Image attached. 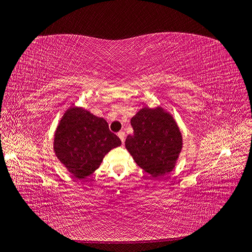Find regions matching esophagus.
Masks as SVG:
<instances>
[{
  "instance_id": "obj_1",
  "label": "esophagus",
  "mask_w": 252,
  "mask_h": 252,
  "mask_svg": "<svg viewBox=\"0 0 252 252\" xmlns=\"http://www.w3.org/2000/svg\"><path fill=\"white\" fill-rule=\"evenodd\" d=\"M118 137L120 138V140H121V142L123 143H125V139H126V133L124 132V131H120V132H118Z\"/></svg>"
}]
</instances>
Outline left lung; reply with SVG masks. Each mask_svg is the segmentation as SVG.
Returning <instances> with one entry per match:
<instances>
[{"label": "left lung", "instance_id": "left-lung-1", "mask_svg": "<svg viewBox=\"0 0 252 252\" xmlns=\"http://www.w3.org/2000/svg\"><path fill=\"white\" fill-rule=\"evenodd\" d=\"M134 133L126 139V150L139 167L153 176L170 172L182 150V134L163 109L143 108L131 119Z\"/></svg>", "mask_w": 252, "mask_h": 252}]
</instances>
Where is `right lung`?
<instances>
[{"label": "right lung", "mask_w": 252, "mask_h": 252, "mask_svg": "<svg viewBox=\"0 0 252 252\" xmlns=\"http://www.w3.org/2000/svg\"><path fill=\"white\" fill-rule=\"evenodd\" d=\"M121 144L107 121L80 108H70L55 134L56 156L77 179L94 172L102 158Z\"/></svg>", "instance_id": "add662e5"}]
</instances>
